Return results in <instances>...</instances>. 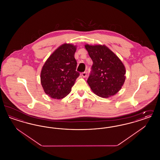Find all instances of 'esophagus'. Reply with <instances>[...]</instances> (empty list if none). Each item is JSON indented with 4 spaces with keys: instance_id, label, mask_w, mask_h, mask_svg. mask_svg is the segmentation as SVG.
Here are the masks:
<instances>
[{
    "instance_id": "esophagus-1",
    "label": "esophagus",
    "mask_w": 160,
    "mask_h": 160,
    "mask_svg": "<svg viewBox=\"0 0 160 160\" xmlns=\"http://www.w3.org/2000/svg\"><path fill=\"white\" fill-rule=\"evenodd\" d=\"M82 76L83 77H86L87 76V72H83L82 73Z\"/></svg>"
}]
</instances>
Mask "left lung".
I'll list each match as a JSON object with an SVG mask.
<instances>
[{"mask_svg": "<svg viewBox=\"0 0 160 160\" xmlns=\"http://www.w3.org/2000/svg\"><path fill=\"white\" fill-rule=\"evenodd\" d=\"M85 48L93 61L87 80L92 91L102 98L114 95L121 89L125 80L123 64L106 46L86 44Z\"/></svg>", "mask_w": 160, "mask_h": 160, "instance_id": "left-lung-1", "label": "left lung"}]
</instances>
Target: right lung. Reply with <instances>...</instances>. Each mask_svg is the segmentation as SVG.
<instances>
[{
    "label": "right lung",
    "instance_id": "obj_1",
    "mask_svg": "<svg viewBox=\"0 0 160 160\" xmlns=\"http://www.w3.org/2000/svg\"><path fill=\"white\" fill-rule=\"evenodd\" d=\"M76 46L63 44L44 65L41 72V82L46 94L51 98L62 99L65 97L80 76L76 71Z\"/></svg>",
    "mask_w": 160,
    "mask_h": 160
}]
</instances>
